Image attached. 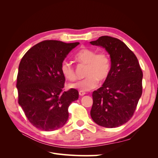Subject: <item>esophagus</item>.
<instances>
[{"instance_id": "1", "label": "esophagus", "mask_w": 158, "mask_h": 158, "mask_svg": "<svg viewBox=\"0 0 158 158\" xmlns=\"http://www.w3.org/2000/svg\"><path fill=\"white\" fill-rule=\"evenodd\" d=\"M85 94V92H83V91H80L79 92V95L80 96H83V95H84Z\"/></svg>"}]
</instances>
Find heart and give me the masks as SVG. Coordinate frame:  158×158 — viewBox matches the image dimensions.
<instances>
[{
  "instance_id": "heart-1",
  "label": "heart",
  "mask_w": 158,
  "mask_h": 158,
  "mask_svg": "<svg viewBox=\"0 0 158 158\" xmlns=\"http://www.w3.org/2000/svg\"><path fill=\"white\" fill-rule=\"evenodd\" d=\"M74 58L79 63L86 66L84 71V76L86 77L70 84V88L88 92L98 86V80L103 82L108 78L111 69V62L106 52H97L92 49L84 48L75 55ZM60 71L68 80L74 81L77 78L74 66L69 61L64 60L62 63Z\"/></svg>"
}]
</instances>
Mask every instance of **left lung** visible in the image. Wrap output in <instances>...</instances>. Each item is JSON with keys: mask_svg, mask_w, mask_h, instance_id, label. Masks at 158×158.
Listing matches in <instances>:
<instances>
[{"mask_svg": "<svg viewBox=\"0 0 158 158\" xmlns=\"http://www.w3.org/2000/svg\"><path fill=\"white\" fill-rule=\"evenodd\" d=\"M90 44L104 47L111 61L108 78L92 94L91 117L103 127L121 126L132 118L142 95L140 66L135 53L117 38L104 35Z\"/></svg>", "mask_w": 158, "mask_h": 158, "instance_id": "obj_1", "label": "left lung"}]
</instances>
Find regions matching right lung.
Returning <instances> with one entry per match:
<instances>
[{
	"instance_id": "1",
	"label": "right lung",
	"mask_w": 158,
	"mask_h": 158,
	"mask_svg": "<svg viewBox=\"0 0 158 158\" xmlns=\"http://www.w3.org/2000/svg\"><path fill=\"white\" fill-rule=\"evenodd\" d=\"M78 42L45 40L23 55L19 64L16 88L18 103L33 126L45 131L65 125L69 107L78 99L77 89L64 92L65 78L60 66Z\"/></svg>"
}]
</instances>
